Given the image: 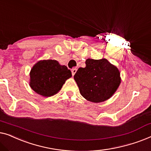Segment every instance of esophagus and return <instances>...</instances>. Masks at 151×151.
I'll use <instances>...</instances> for the list:
<instances>
[{"label": "esophagus", "instance_id": "1", "mask_svg": "<svg viewBox=\"0 0 151 151\" xmlns=\"http://www.w3.org/2000/svg\"><path fill=\"white\" fill-rule=\"evenodd\" d=\"M76 70H77V69H76V68L72 69V75H73V76L75 75V73H76Z\"/></svg>", "mask_w": 151, "mask_h": 151}]
</instances>
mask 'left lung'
Returning <instances> with one entry per match:
<instances>
[{"mask_svg":"<svg viewBox=\"0 0 151 151\" xmlns=\"http://www.w3.org/2000/svg\"><path fill=\"white\" fill-rule=\"evenodd\" d=\"M86 66L79 68L74 76L81 96L92 103L110 99L121 83L118 68L107 59H87Z\"/></svg>","mask_w":151,"mask_h":151,"instance_id":"obj_1","label":"left lung"}]
</instances>
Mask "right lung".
Segmentation results:
<instances>
[{"label":"right lung","mask_w":151,"mask_h":151,"mask_svg":"<svg viewBox=\"0 0 151 151\" xmlns=\"http://www.w3.org/2000/svg\"><path fill=\"white\" fill-rule=\"evenodd\" d=\"M29 75L31 88L42 96L49 97L58 93L72 73L57 61L47 59L34 64Z\"/></svg>","instance_id":"right-lung-1"}]
</instances>
